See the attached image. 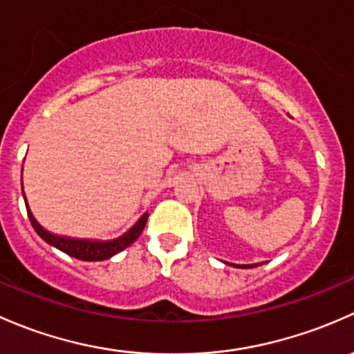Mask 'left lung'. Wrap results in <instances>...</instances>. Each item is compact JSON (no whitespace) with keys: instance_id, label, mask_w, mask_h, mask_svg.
<instances>
[{"instance_id":"left-lung-1","label":"left lung","mask_w":354,"mask_h":354,"mask_svg":"<svg viewBox=\"0 0 354 354\" xmlns=\"http://www.w3.org/2000/svg\"><path fill=\"white\" fill-rule=\"evenodd\" d=\"M228 264V262H227ZM262 264V262H261ZM261 264H232L233 268H242V269H247V268H257V266H261Z\"/></svg>"}]
</instances>
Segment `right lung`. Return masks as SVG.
I'll return each mask as SVG.
<instances>
[{
    "instance_id": "right-lung-1",
    "label": "right lung",
    "mask_w": 354,
    "mask_h": 354,
    "mask_svg": "<svg viewBox=\"0 0 354 354\" xmlns=\"http://www.w3.org/2000/svg\"><path fill=\"white\" fill-rule=\"evenodd\" d=\"M25 206H27L28 220H30L32 227H34V230L39 233V236H41L44 242L56 247L61 252L68 254V256L80 259V261H105V259H111L112 256H115V254H119L121 250L126 249V247H129L131 243L136 242V239L141 235V232H143L145 225H147L148 221V213H145L143 216L136 221V225H134L133 228H129L124 235L114 240H104V242H102V240H78L56 235V233H50L49 230H46V228L34 218L30 207H28V203L25 204Z\"/></svg>"
}]
</instances>
